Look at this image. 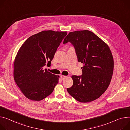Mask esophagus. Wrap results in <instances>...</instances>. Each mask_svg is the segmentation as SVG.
I'll list each match as a JSON object with an SVG mask.
<instances>
[{
    "instance_id": "esophagus-1",
    "label": "esophagus",
    "mask_w": 130,
    "mask_h": 130,
    "mask_svg": "<svg viewBox=\"0 0 130 130\" xmlns=\"http://www.w3.org/2000/svg\"><path fill=\"white\" fill-rule=\"evenodd\" d=\"M66 78V76H64V75H61V76H60V78H61L62 80L65 79Z\"/></svg>"
}]
</instances>
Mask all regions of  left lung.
<instances>
[{
    "label": "left lung",
    "instance_id": "8db88e82",
    "mask_svg": "<svg viewBox=\"0 0 130 130\" xmlns=\"http://www.w3.org/2000/svg\"><path fill=\"white\" fill-rule=\"evenodd\" d=\"M71 42L79 62L83 63L82 75L72 76L73 85L67 90L80 102L99 98L107 89L113 73L114 60L109 46L88 30L70 32L63 43Z\"/></svg>",
    "mask_w": 130,
    "mask_h": 130
}]
</instances>
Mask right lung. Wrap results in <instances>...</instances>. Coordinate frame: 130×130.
I'll list each match as a JSON object with an SVG mask.
<instances>
[{"label":"right lung","mask_w":130,"mask_h":130,"mask_svg":"<svg viewBox=\"0 0 130 130\" xmlns=\"http://www.w3.org/2000/svg\"><path fill=\"white\" fill-rule=\"evenodd\" d=\"M67 32L43 31L29 37L19 48L13 64V77L25 97L40 101L52 93L59 76L43 70L50 65Z\"/></svg>","instance_id":"add662e5"}]
</instances>
